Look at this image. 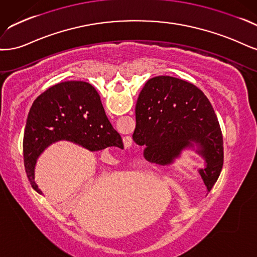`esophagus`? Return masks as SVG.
Returning a JSON list of instances; mask_svg holds the SVG:
<instances>
[{
  "instance_id": "34e87169",
  "label": "esophagus",
  "mask_w": 257,
  "mask_h": 257,
  "mask_svg": "<svg viewBox=\"0 0 257 257\" xmlns=\"http://www.w3.org/2000/svg\"><path fill=\"white\" fill-rule=\"evenodd\" d=\"M127 139H128V143H129V144H131V143H132V140H131L130 138H127ZM126 143H127V142H126Z\"/></svg>"
}]
</instances>
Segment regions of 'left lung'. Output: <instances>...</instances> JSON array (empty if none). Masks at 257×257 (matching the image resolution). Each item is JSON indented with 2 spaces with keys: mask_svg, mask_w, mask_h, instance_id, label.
I'll use <instances>...</instances> for the list:
<instances>
[{
  "mask_svg": "<svg viewBox=\"0 0 257 257\" xmlns=\"http://www.w3.org/2000/svg\"><path fill=\"white\" fill-rule=\"evenodd\" d=\"M132 139L144 147L145 159L170 164L186 148H194L206 168L200 174L210 191L223 167V137L218 117L204 93L187 81L169 76L150 79L136 105Z\"/></svg>",
  "mask_w": 257,
  "mask_h": 257,
  "instance_id": "1",
  "label": "left lung"
}]
</instances>
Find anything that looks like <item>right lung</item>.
Masks as SVG:
<instances>
[{"label": "right lung", "mask_w": 257, "mask_h": 257, "mask_svg": "<svg viewBox=\"0 0 257 257\" xmlns=\"http://www.w3.org/2000/svg\"><path fill=\"white\" fill-rule=\"evenodd\" d=\"M66 140L96 152L106 147L123 148L122 140L107 119L94 86L83 81L55 84L39 95L29 112L23 137L24 168L31 186L35 164L45 148Z\"/></svg>", "instance_id": "add662e5"}]
</instances>
